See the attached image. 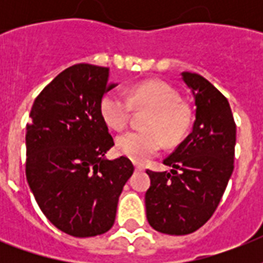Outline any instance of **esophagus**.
I'll return each mask as SVG.
<instances>
[{"label":"esophagus","instance_id":"esophagus-1","mask_svg":"<svg viewBox=\"0 0 263 263\" xmlns=\"http://www.w3.org/2000/svg\"><path fill=\"white\" fill-rule=\"evenodd\" d=\"M135 171H144V168L142 165H135Z\"/></svg>","mask_w":263,"mask_h":263}]
</instances>
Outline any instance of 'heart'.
<instances>
[{
	"label": "heart",
	"instance_id": "1",
	"mask_svg": "<svg viewBox=\"0 0 263 263\" xmlns=\"http://www.w3.org/2000/svg\"><path fill=\"white\" fill-rule=\"evenodd\" d=\"M132 107L146 109L143 131H129L116 139V150L138 164H143L160 152L165 143H179L185 135L191 111L180 102L177 91L162 82L148 80L136 84L128 97L110 90L99 101V115L107 127L116 131L127 125Z\"/></svg>",
	"mask_w": 263,
	"mask_h": 263
}]
</instances>
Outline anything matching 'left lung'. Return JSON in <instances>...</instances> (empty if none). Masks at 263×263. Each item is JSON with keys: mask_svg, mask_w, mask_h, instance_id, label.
Instances as JSON below:
<instances>
[{"mask_svg": "<svg viewBox=\"0 0 263 263\" xmlns=\"http://www.w3.org/2000/svg\"><path fill=\"white\" fill-rule=\"evenodd\" d=\"M195 101L191 134L165 158L171 172L146 171L148 224L166 235L195 232L216 212L233 172L236 124L228 99L203 76L181 72Z\"/></svg>", "mask_w": 263, "mask_h": 263, "instance_id": "obj_1", "label": "left lung"}]
</instances>
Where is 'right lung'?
Returning <instances> with one entry per match:
<instances>
[{
    "instance_id": "1",
    "label": "right lung",
    "mask_w": 263,
    "mask_h": 263,
    "mask_svg": "<svg viewBox=\"0 0 263 263\" xmlns=\"http://www.w3.org/2000/svg\"><path fill=\"white\" fill-rule=\"evenodd\" d=\"M116 86L107 68L76 64L55 76L31 109L27 181L47 220L71 236H97L113 227L134 173L127 157L105 158L115 142L99 101Z\"/></svg>"
}]
</instances>
